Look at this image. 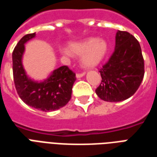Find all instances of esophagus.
<instances>
[{"label":"esophagus","instance_id":"1","mask_svg":"<svg viewBox=\"0 0 157 157\" xmlns=\"http://www.w3.org/2000/svg\"><path fill=\"white\" fill-rule=\"evenodd\" d=\"M85 75V72H82V73H77L76 74V77L77 78H81L82 76H84Z\"/></svg>","mask_w":157,"mask_h":157}]
</instances>
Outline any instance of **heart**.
<instances>
[{
	"instance_id": "heart-1",
	"label": "heart",
	"mask_w": 157,
	"mask_h": 157,
	"mask_svg": "<svg viewBox=\"0 0 157 157\" xmlns=\"http://www.w3.org/2000/svg\"><path fill=\"white\" fill-rule=\"evenodd\" d=\"M108 52V44L104 40L96 38H89L83 41L73 42L69 45V50L62 48V55L70 56L71 53L76 55H82V64L86 67H93L98 65L105 57Z\"/></svg>"
}]
</instances>
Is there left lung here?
Here are the masks:
<instances>
[{
    "instance_id": "obj_1",
    "label": "left lung",
    "mask_w": 157,
    "mask_h": 157,
    "mask_svg": "<svg viewBox=\"0 0 157 157\" xmlns=\"http://www.w3.org/2000/svg\"><path fill=\"white\" fill-rule=\"evenodd\" d=\"M102 82L96 93L106 102H121L135 93L145 74L144 59L138 40L129 33L118 30L115 48L100 69Z\"/></svg>"
}]
</instances>
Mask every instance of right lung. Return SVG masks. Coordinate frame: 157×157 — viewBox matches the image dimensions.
Instances as JSON below:
<instances>
[{"instance_id":"1","label":"right lung","mask_w":157,"mask_h":157,"mask_svg":"<svg viewBox=\"0 0 157 157\" xmlns=\"http://www.w3.org/2000/svg\"><path fill=\"white\" fill-rule=\"evenodd\" d=\"M36 36L35 33L23 36L12 52V71L17 94L27 105L44 112L55 111L71 100L75 74L63 65L56 69L43 82H35L26 74L22 56L26 43Z\"/></svg>"}]
</instances>
